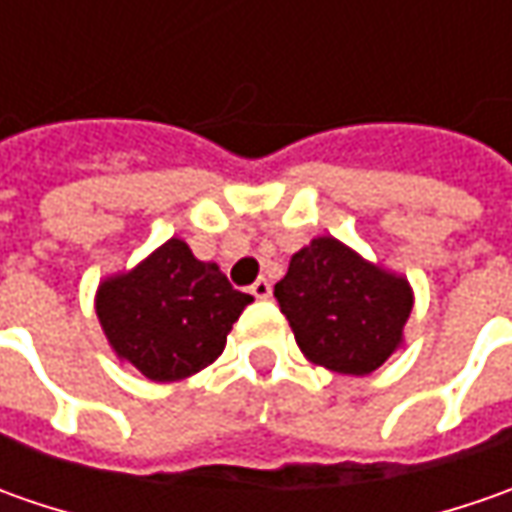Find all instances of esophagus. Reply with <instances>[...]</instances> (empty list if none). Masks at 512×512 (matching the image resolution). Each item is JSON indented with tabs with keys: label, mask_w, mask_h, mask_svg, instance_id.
<instances>
[{
	"label": "esophagus",
	"mask_w": 512,
	"mask_h": 512,
	"mask_svg": "<svg viewBox=\"0 0 512 512\" xmlns=\"http://www.w3.org/2000/svg\"><path fill=\"white\" fill-rule=\"evenodd\" d=\"M250 293H253L256 299H267V296H270V282H267V279H256V282L250 285Z\"/></svg>",
	"instance_id": "obj_1"
}]
</instances>
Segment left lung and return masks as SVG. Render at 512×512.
Masks as SVG:
<instances>
[{"label": "left lung", "instance_id": "left-lung-1", "mask_svg": "<svg viewBox=\"0 0 512 512\" xmlns=\"http://www.w3.org/2000/svg\"><path fill=\"white\" fill-rule=\"evenodd\" d=\"M273 296L307 359L350 376L387 362L413 310L402 276L364 262L333 236L293 253Z\"/></svg>", "mask_w": 512, "mask_h": 512}]
</instances>
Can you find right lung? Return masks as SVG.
Here are the masks:
<instances>
[{
	"instance_id": "add662e5",
	"label": "right lung",
	"mask_w": 512,
	"mask_h": 512,
	"mask_svg": "<svg viewBox=\"0 0 512 512\" xmlns=\"http://www.w3.org/2000/svg\"><path fill=\"white\" fill-rule=\"evenodd\" d=\"M250 302L253 296L233 290L219 267L170 239L136 270L99 287L96 316L119 359L153 382H176L225 350L230 327Z\"/></svg>"
}]
</instances>
